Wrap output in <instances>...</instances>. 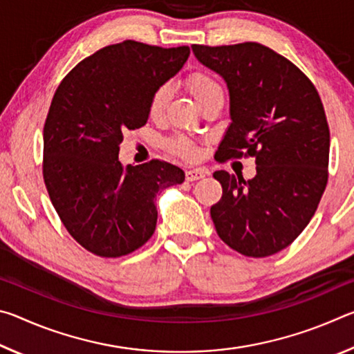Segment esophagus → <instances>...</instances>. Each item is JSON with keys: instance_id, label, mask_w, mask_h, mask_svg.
I'll return each instance as SVG.
<instances>
[{"instance_id": "34e87169", "label": "esophagus", "mask_w": 354, "mask_h": 354, "mask_svg": "<svg viewBox=\"0 0 354 354\" xmlns=\"http://www.w3.org/2000/svg\"><path fill=\"white\" fill-rule=\"evenodd\" d=\"M207 175V173L205 170L201 169H192V170H187L185 171V179L187 181H198V179L205 178Z\"/></svg>"}]
</instances>
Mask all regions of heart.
Returning <instances> with one entry per match:
<instances>
[{
  "mask_svg": "<svg viewBox=\"0 0 354 354\" xmlns=\"http://www.w3.org/2000/svg\"><path fill=\"white\" fill-rule=\"evenodd\" d=\"M187 86L190 88V92L194 93V97L198 100V103H201L207 95H211L212 92L218 91L220 88L217 81H215L212 76H209L207 73H203V71H195V73H192L187 77ZM165 103H167V88L160 87L153 93L151 100H149V113H151L153 117L159 115V113L164 111ZM170 147L173 151L184 156V158H194L196 153L194 143L187 139H184V137H176L175 140H171Z\"/></svg>",
  "mask_w": 354,
  "mask_h": 354,
  "instance_id": "b5f03b06",
  "label": "heart"
}]
</instances>
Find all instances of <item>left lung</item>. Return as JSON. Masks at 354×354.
<instances>
[{"instance_id":"left-lung-1","label":"left lung","mask_w":354,"mask_h":354,"mask_svg":"<svg viewBox=\"0 0 354 354\" xmlns=\"http://www.w3.org/2000/svg\"><path fill=\"white\" fill-rule=\"evenodd\" d=\"M192 51L230 91L231 123L215 158L256 159L248 181L214 173L223 187L211 207L215 230L243 256H272L301 234L326 187L329 128L319 92L289 59L256 41Z\"/></svg>"}]
</instances>
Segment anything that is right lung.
<instances>
[{
	"mask_svg": "<svg viewBox=\"0 0 354 354\" xmlns=\"http://www.w3.org/2000/svg\"><path fill=\"white\" fill-rule=\"evenodd\" d=\"M189 55V46L124 40L86 57L59 84L44 128V179L64 226L93 254L140 248L156 230V195L184 181V171L165 160L123 167L118 151Z\"/></svg>",
	"mask_w": 354,
	"mask_h": 354,
	"instance_id": "1",
	"label": "right lung"
}]
</instances>
